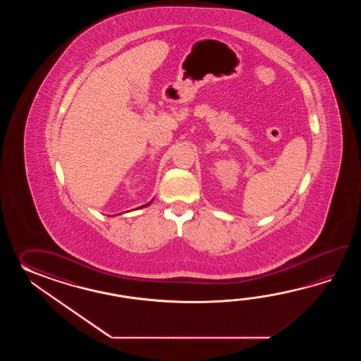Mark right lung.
I'll return each instance as SVG.
<instances>
[{
    "mask_svg": "<svg viewBox=\"0 0 361 361\" xmlns=\"http://www.w3.org/2000/svg\"><path fill=\"white\" fill-rule=\"evenodd\" d=\"M147 205H149V204H146V205H143V207H147Z\"/></svg>",
    "mask_w": 361,
    "mask_h": 361,
    "instance_id": "add662e5",
    "label": "right lung"
}]
</instances>
